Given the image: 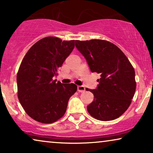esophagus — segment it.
Returning a JSON list of instances; mask_svg holds the SVG:
<instances>
[{"instance_id":"obj_1","label":"esophagus","mask_w":153,"mask_h":153,"mask_svg":"<svg viewBox=\"0 0 153 153\" xmlns=\"http://www.w3.org/2000/svg\"><path fill=\"white\" fill-rule=\"evenodd\" d=\"M85 88L82 85H78L77 86V91H78L79 93H83V92L85 91Z\"/></svg>"}]
</instances>
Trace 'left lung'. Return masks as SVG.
Returning <instances> with one entry per match:
<instances>
[{"instance_id": "left-lung-1", "label": "left lung", "mask_w": 153, "mask_h": 153, "mask_svg": "<svg viewBox=\"0 0 153 153\" xmlns=\"http://www.w3.org/2000/svg\"><path fill=\"white\" fill-rule=\"evenodd\" d=\"M75 46L91 72L101 76L97 88L86 89L94 95L88 111L99 120L118 118L130 105L136 90L135 72L128 58L117 46L106 40H76Z\"/></svg>"}]
</instances>
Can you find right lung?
<instances>
[{
    "mask_svg": "<svg viewBox=\"0 0 153 153\" xmlns=\"http://www.w3.org/2000/svg\"><path fill=\"white\" fill-rule=\"evenodd\" d=\"M74 40L62 41L47 37L28 50L19 69L16 82L18 98L30 118L42 123H52L63 116L74 83L56 82L53 77L74 48Z\"/></svg>",
    "mask_w": 153,
    "mask_h": 153,
    "instance_id": "add662e5",
    "label": "right lung"
}]
</instances>
